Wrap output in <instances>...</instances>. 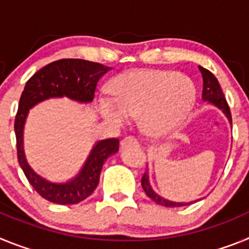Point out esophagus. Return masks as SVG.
I'll return each instance as SVG.
<instances>
[{"label":"esophagus","mask_w":249,"mask_h":249,"mask_svg":"<svg viewBox=\"0 0 249 249\" xmlns=\"http://www.w3.org/2000/svg\"><path fill=\"white\" fill-rule=\"evenodd\" d=\"M131 144H137V140L133 137H126L121 141V147L122 148H126V147L131 146Z\"/></svg>","instance_id":"34e87169"}]
</instances>
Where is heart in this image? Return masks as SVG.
<instances>
[{"label": "heart", "mask_w": 249, "mask_h": 249, "mask_svg": "<svg viewBox=\"0 0 249 249\" xmlns=\"http://www.w3.org/2000/svg\"><path fill=\"white\" fill-rule=\"evenodd\" d=\"M113 97H100L102 117L116 126L140 118L141 129L152 138L175 131L196 102V87L190 78L162 70H129L111 85Z\"/></svg>", "instance_id": "1"}]
</instances>
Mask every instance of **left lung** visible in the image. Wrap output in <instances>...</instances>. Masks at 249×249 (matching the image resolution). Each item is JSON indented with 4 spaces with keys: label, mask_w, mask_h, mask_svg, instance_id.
Returning a JSON list of instances; mask_svg holds the SVG:
<instances>
[{
    "label": "left lung",
    "mask_w": 249,
    "mask_h": 249,
    "mask_svg": "<svg viewBox=\"0 0 249 249\" xmlns=\"http://www.w3.org/2000/svg\"><path fill=\"white\" fill-rule=\"evenodd\" d=\"M199 71L202 73V78H203V91H202V100L204 102L210 103V105L214 106L219 111H222V113L227 117L228 122L232 124V117H231V111L230 107H228V103L224 98V94L222 92L221 86H219L218 80L215 78L214 74L212 72H210L208 70L203 68L202 66H198ZM141 184H142V188H143L144 193L148 196L152 201H155L157 204L164 207H183V206H190V204L195 203L197 201H201L202 198L196 199V201L191 202H175L169 201V199L164 198L162 196L158 195L153 188H152L151 183H149V173L148 168L146 169L143 177L141 179Z\"/></svg>",
    "instance_id": "8db88e82"
}]
</instances>
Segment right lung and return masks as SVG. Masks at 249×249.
I'll use <instances>...</instances> for the list:
<instances>
[{
  "label": "right lung",
  "mask_w": 249,
  "mask_h": 249,
  "mask_svg": "<svg viewBox=\"0 0 249 249\" xmlns=\"http://www.w3.org/2000/svg\"><path fill=\"white\" fill-rule=\"evenodd\" d=\"M109 70L111 67L85 59H59L37 71L22 92L15 120L17 158L31 186L52 203L76 204L91 196L100 182L102 166L109 156L118 152L120 141L117 138L97 141L74 177L66 182L50 181L30 166L25 155L23 131L30 109L50 98L66 97L78 103H91L98 80Z\"/></svg>",
  "instance_id": "obj_1"
}]
</instances>
